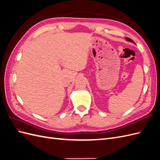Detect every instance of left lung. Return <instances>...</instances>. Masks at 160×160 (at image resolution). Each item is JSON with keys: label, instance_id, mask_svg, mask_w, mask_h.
<instances>
[{"label": "left lung", "instance_id": "8db88e82", "mask_svg": "<svg viewBox=\"0 0 160 160\" xmlns=\"http://www.w3.org/2000/svg\"><path fill=\"white\" fill-rule=\"evenodd\" d=\"M126 38V40L128 41H129V42H133V43H134V44H135V43L134 42V41L132 40V39H131V38H128V37H126L125 38Z\"/></svg>", "mask_w": 160, "mask_h": 160}]
</instances>
